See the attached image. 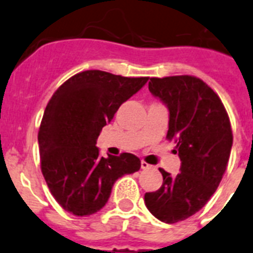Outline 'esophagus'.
Wrapping results in <instances>:
<instances>
[{"label":"esophagus","mask_w":253,"mask_h":253,"mask_svg":"<svg viewBox=\"0 0 253 253\" xmlns=\"http://www.w3.org/2000/svg\"><path fill=\"white\" fill-rule=\"evenodd\" d=\"M150 167H152V166H150L149 163H146L145 161H141V169H149Z\"/></svg>","instance_id":"34e87169"}]
</instances>
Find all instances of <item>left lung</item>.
Listing matches in <instances>:
<instances>
[{"label":"left lung","instance_id":"obj_1","mask_svg":"<svg viewBox=\"0 0 253 253\" xmlns=\"http://www.w3.org/2000/svg\"><path fill=\"white\" fill-rule=\"evenodd\" d=\"M149 91L169 108L167 139H175L181 166L176 176L159 169L162 186L145 193L144 201L153 216L173 224L198 212L216 192L228 166L233 133L224 104L202 80L154 77Z\"/></svg>","mask_w":253,"mask_h":253}]
</instances>
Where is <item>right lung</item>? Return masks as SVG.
I'll return each mask as SVG.
<instances>
[{"instance_id": "right-lung-1", "label": "right lung", "mask_w": 253, "mask_h": 253, "mask_svg": "<svg viewBox=\"0 0 253 253\" xmlns=\"http://www.w3.org/2000/svg\"><path fill=\"white\" fill-rule=\"evenodd\" d=\"M148 82V77H122L84 71L55 91L44 109L38 145L41 169L56 202L76 216L100 211L114 182L139 171L131 153L99 156L96 140L118 108Z\"/></svg>"}]
</instances>
